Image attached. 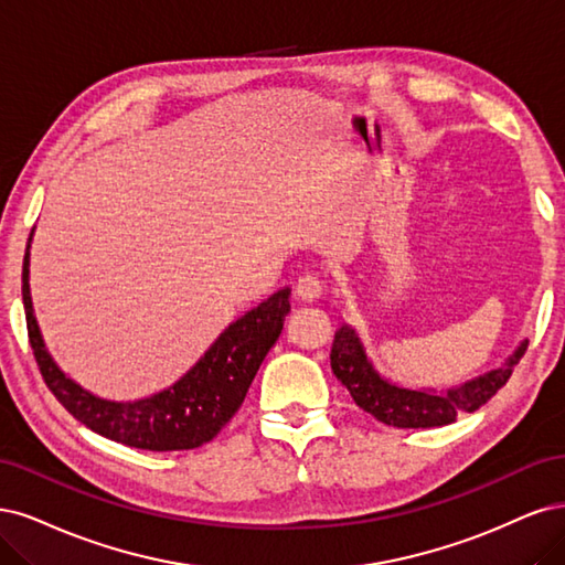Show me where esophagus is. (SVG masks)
Listing matches in <instances>:
<instances>
[{
    "label": "esophagus",
    "instance_id": "34e87169",
    "mask_svg": "<svg viewBox=\"0 0 565 565\" xmlns=\"http://www.w3.org/2000/svg\"><path fill=\"white\" fill-rule=\"evenodd\" d=\"M294 294L302 302H315L321 298V281L312 275H302L294 286Z\"/></svg>",
    "mask_w": 565,
    "mask_h": 565
}]
</instances>
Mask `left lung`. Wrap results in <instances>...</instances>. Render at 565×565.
<instances>
[{
	"instance_id": "1",
	"label": "left lung",
	"mask_w": 565,
	"mask_h": 565,
	"mask_svg": "<svg viewBox=\"0 0 565 565\" xmlns=\"http://www.w3.org/2000/svg\"><path fill=\"white\" fill-rule=\"evenodd\" d=\"M527 350V342L507 361V366L490 371L483 377L450 390L448 394H427L394 387L382 380L361 350L352 329L342 326L331 348V369L335 377L350 390L354 404L371 413L375 420L402 429H427L450 425L460 413H475L490 396L507 385L512 371Z\"/></svg>"
}]
</instances>
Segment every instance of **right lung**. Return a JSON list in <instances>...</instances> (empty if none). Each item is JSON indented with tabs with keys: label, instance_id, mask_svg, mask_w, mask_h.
Returning a JSON list of instances; mask_svg holds the SVG:
<instances>
[{
	"label": "right lung",
	"instance_id": "obj_1",
	"mask_svg": "<svg viewBox=\"0 0 565 565\" xmlns=\"http://www.w3.org/2000/svg\"><path fill=\"white\" fill-rule=\"evenodd\" d=\"M32 236V234H30ZM30 256L23 260V305L30 348L51 394L82 425L117 444L140 450H192L217 436L244 404L265 354L277 342L288 315V288L277 290L213 342L196 366L173 387L134 404H115L75 385L51 361L32 315L28 284Z\"/></svg>",
	"mask_w": 565,
	"mask_h": 565
}]
</instances>
